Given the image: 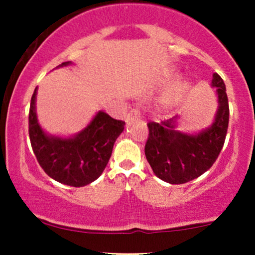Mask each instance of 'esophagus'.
I'll use <instances>...</instances> for the list:
<instances>
[{"instance_id":"esophagus-1","label":"esophagus","mask_w":255,"mask_h":255,"mask_svg":"<svg viewBox=\"0 0 255 255\" xmlns=\"http://www.w3.org/2000/svg\"><path fill=\"white\" fill-rule=\"evenodd\" d=\"M140 119V111L139 109H130L128 111V114L126 115V122H130L134 121V120H139Z\"/></svg>"}]
</instances>
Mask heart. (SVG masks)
I'll return each instance as SVG.
<instances>
[{
	"label": "heart",
	"instance_id": "b5f03b06",
	"mask_svg": "<svg viewBox=\"0 0 255 255\" xmlns=\"http://www.w3.org/2000/svg\"><path fill=\"white\" fill-rule=\"evenodd\" d=\"M192 87L191 80L188 79H178L174 84L165 91L163 95L160 103L164 108H172L180 104L184 97L189 93Z\"/></svg>",
	"mask_w": 255,
	"mask_h": 255
}]
</instances>
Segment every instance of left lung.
Here are the masks:
<instances>
[{
    "instance_id": "1",
    "label": "left lung",
    "mask_w": 255,
    "mask_h": 255,
    "mask_svg": "<svg viewBox=\"0 0 255 255\" xmlns=\"http://www.w3.org/2000/svg\"><path fill=\"white\" fill-rule=\"evenodd\" d=\"M211 86L216 89L218 109L211 126L199 133L176 129L178 116L148 122L145 156L154 175L171 184L189 182L213 165L223 147L229 125V103L223 79L213 73Z\"/></svg>"
}]
</instances>
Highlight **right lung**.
I'll return each instance as SVG.
<instances>
[{
    "mask_svg": "<svg viewBox=\"0 0 255 255\" xmlns=\"http://www.w3.org/2000/svg\"><path fill=\"white\" fill-rule=\"evenodd\" d=\"M72 64L71 61L58 67ZM37 87L31 98L28 134L38 163L48 176L72 187H84L101 176L125 122L98 111L83 130L73 136L51 135L40 127L36 113Z\"/></svg>",
    "mask_w": 255,
    "mask_h": 255,
    "instance_id": "add662e5",
    "label": "right lung"
}]
</instances>
